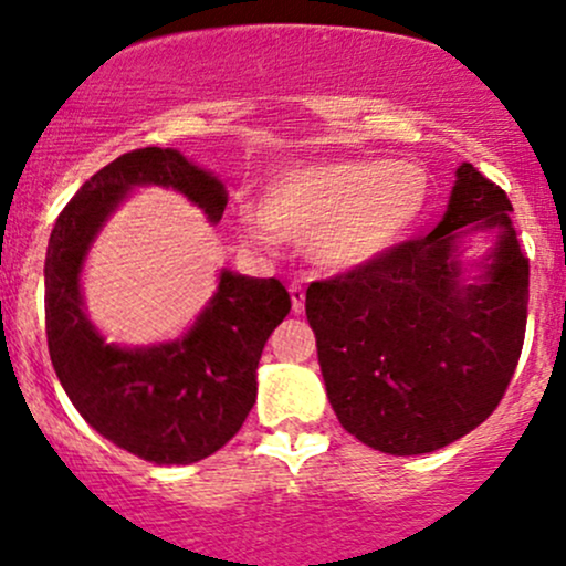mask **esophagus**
I'll return each mask as SVG.
<instances>
[{
	"label": "esophagus",
	"mask_w": 566,
	"mask_h": 566,
	"mask_svg": "<svg viewBox=\"0 0 566 566\" xmlns=\"http://www.w3.org/2000/svg\"><path fill=\"white\" fill-rule=\"evenodd\" d=\"M290 301H293V314H301L303 303H306V290H303V284L298 282L290 284Z\"/></svg>",
	"instance_id": "esophagus-1"
}]
</instances>
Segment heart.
I'll return each mask as SVG.
<instances>
[{
	"instance_id": "b5f03b06",
	"label": "heart",
	"mask_w": 566,
	"mask_h": 566,
	"mask_svg": "<svg viewBox=\"0 0 566 566\" xmlns=\"http://www.w3.org/2000/svg\"><path fill=\"white\" fill-rule=\"evenodd\" d=\"M428 192V174L409 159L301 163L265 184L258 217L238 219V233L258 247H268L273 235L306 241L317 265L358 271L412 233Z\"/></svg>"
}]
</instances>
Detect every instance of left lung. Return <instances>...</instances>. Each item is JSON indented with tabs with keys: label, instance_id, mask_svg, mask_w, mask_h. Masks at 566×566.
I'll return each mask as SVG.
<instances>
[{
	"label": "left lung",
	"instance_id": "1",
	"mask_svg": "<svg viewBox=\"0 0 566 566\" xmlns=\"http://www.w3.org/2000/svg\"><path fill=\"white\" fill-rule=\"evenodd\" d=\"M507 195L461 163L431 233L306 290L328 401L344 431L390 455L433 453L496 409L526 333L528 260ZM472 237L491 240L463 261Z\"/></svg>",
	"mask_w": 566,
	"mask_h": 566
}]
</instances>
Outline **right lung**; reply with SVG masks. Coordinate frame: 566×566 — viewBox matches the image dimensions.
<instances>
[{"instance_id":"obj_1","label":"right lung","mask_w":566,"mask_h":566,"mask_svg":"<svg viewBox=\"0 0 566 566\" xmlns=\"http://www.w3.org/2000/svg\"><path fill=\"white\" fill-rule=\"evenodd\" d=\"M140 187L184 195L211 224L228 189L176 148H138L94 174L64 206L45 252V333L53 371L81 418L108 442L159 467L217 453L235 437L258 398V363L290 295L276 279L222 268L217 293L170 342L127 347L105 342L88 319L83 265L124 200Z\"/></svg>"}]
</instances>
